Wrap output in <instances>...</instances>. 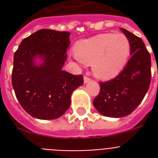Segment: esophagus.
Instances as JSON below:
<instances>
[{
  "label": "esophagus",
  "instance_id": "1",
  "mask_svg": "<svg viewBox=\"0 0 158 158\" xmlns=\"http://www.w3.org/2000/svg\"><path fill=\"white\" fill-rule=\"evenodd\" d=\"M90 78H89V77H88V76H84V83H85V84H86V83H88V82H89L90 81Z\"/></svg>",
  "mask_w": 158,
  "mask_h": 158
}]
</instances>
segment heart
<instances>
[{"label":"heart","instance_id":"heart-1","mask_svg":"<svg viewBox=\"0 0 158 158\" xmlns=\"http://www.w3.org/2000/svg\"><path fill=\"white\" fill-rule=\"evenodd\" d=\"M74 52L79 61L92 63L97 76L107 79L115 76L125 67L130 56V42L121 33L98 34L77 43Z\"/></svg>","mask_w":158,"mask_h":158}]
</instances>
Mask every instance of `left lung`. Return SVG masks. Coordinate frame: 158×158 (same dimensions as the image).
I'll use <instances>...</instances> for the list:
<instances>
[{
	"mask_svg": "<svg viewBox=\"0 0 158 158\" xmlns=\"http://www.w3.org/2000/svg\"><path fill=\"white\" fill-rule=\"evenodd\" d=\"M130 42L131 57L114 79L100 82V92L94 105L102 115L124 117L137 108L151 83V56L140 38L120 28Z\"/></svg>",
	"mask_w": 158,
	"mask_h": 158,
	"instance_id": "1",
	"label": "left lung"
}]
</instances>
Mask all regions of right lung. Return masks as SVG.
<instances>
[{
    "instance_id": "1",
    "label": "right lung",
    "mask_w": 158,
    "mask_h": 158,
    "mask_svg": "<svg viewBox=\"0 0 158 158\" xmlns=\"http://www.w3.org/2000/svg\"><path fill=\"white\" fill-rule=\"evenodd\" d=\"M69 32L40 29L23 39L14 55L12 86L21 106L33 117L53 120L70 106L74 89L84 84L82 74L62 70L67 58ZM37 56L43 62L39 66Z\"/></svg>"
}]
</instances>
